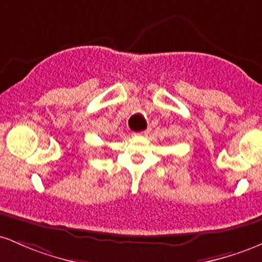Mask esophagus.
<instances>
[{"mask_svg":"<svg viewBox=\"0 0 262 262\" xmlns=\"http://www.w3.org/2000/svg\"><path fill=\"white\" fill-rule=\"evenodd\" d=\"M147 134H148V130L141 131V132H137V134H135V135H136V136H146Z\"/></svg>","mask_w":262,"mask_h":262,"instance_id":"obj_1","label":"esophagus"}]
</instances>
